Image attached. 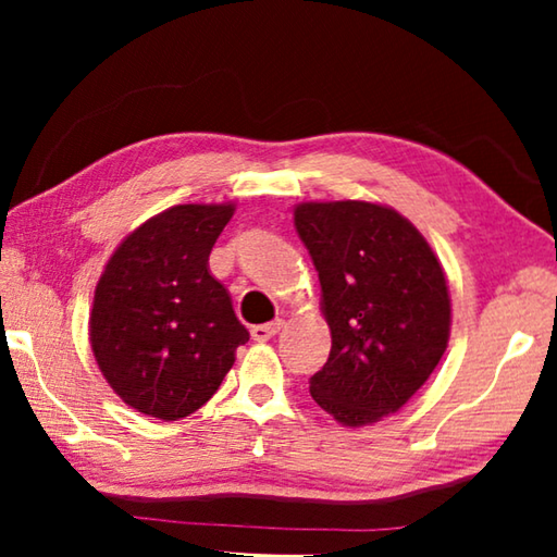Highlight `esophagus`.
Segmentation results:
<instances>
[{
    "mask_svg": "<svg viewBox=\"0 0 557 557\" xmlns=\"http://www.w3.org/2000/svg\"><path fill=\"white\" fill-rule=\"evenodd\" d=\"M282 326H285V322H282V319H275V322H270V324L252 326L250 336L256 338V342H270L272 336H277L282 332Z\"/></svg>",
    "mask_w": 557,
    "mask_h": 557,
    "instance_id": "esophagus-1",
    "label": "esophagus"
}]
</instances>
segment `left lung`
I'll return each instance as SVG.
<instances>
[{"label": "left lung", "instance_id": "left-lung-1", "mask_svg": "<svg viewBox=\"0 0 557 557\" xmlns=\"http://www.w3.org/2000/svg\"><path fill=\"white\" fill-rule=\"evenodd\" d=\"M295 228L319 272L332 332L309 393L344 428L388 418L422 388L449 342L440 260L405 215L381 203H299Z\"/></svg>", "mask_w": 557, "mask_h": 557}]
</instances>
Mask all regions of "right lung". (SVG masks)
<instances>
[{
    "label": "right lung",
    "instance_id": "obj_1",
    "mask_svg": "<svg viewBox=\"0 0 557 557\" xmlns=\"http://www.w3.org/2000/svg\"><path fill=\"white\" fill-rule=\"evenodd\" d=\"M235 203H182L132 231L98 280L90 346L129 408L178 420L219 391L250 338L209 256Z\"/></svg>",
    "mask_w": 557,
    "mask_h": 557
}]
</instances>
